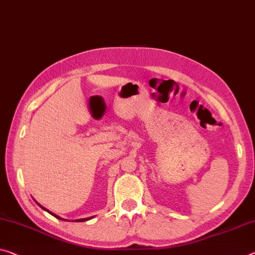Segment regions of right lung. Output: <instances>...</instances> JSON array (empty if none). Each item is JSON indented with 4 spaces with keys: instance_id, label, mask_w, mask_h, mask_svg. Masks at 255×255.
<instances>
[{
    "instance_id": "add662e5",
    "label": "right lung",
    "mask_w": 255,
    "mask_h": 255,
    "mask_svg": "<svg viewBox=\"0 0 255 255\" xmlns=\"http://www.w3.org/2000/svg\"><path fill=\"white\" fill-rule=\"evenodd\" d=\"M35 202H36V203H37V204L39 205V207H40V208H42V209L44 210V211H46V212H48V213H50V215H52V216H53V217H55V218H58V219H60V220H66V219H63V218H61V217L56 216V215H55V213H53V212H51V211H50V210H47V209H45V208H44V207H43V205H40V204L38 203V202H37V201H35ZM92 218H93V217H91V218H84V219H77V220H74V221H76V222H82V221H87V220H90V219H92ZM67 221H69V220H67Z\"/></svg>"
}]
</instances>
